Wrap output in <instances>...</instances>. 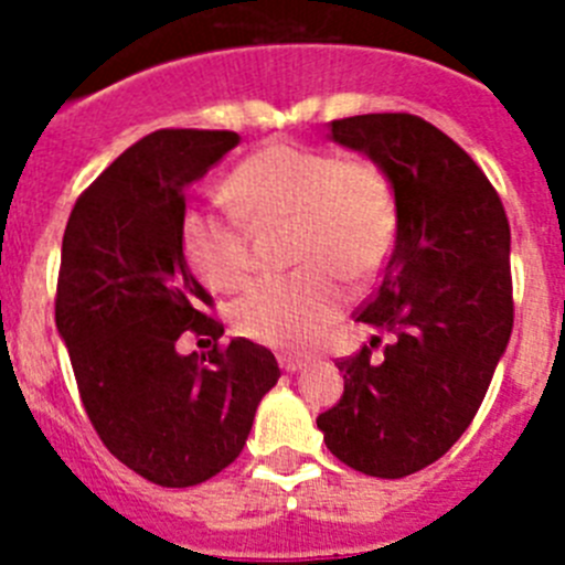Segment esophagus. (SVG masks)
I'll return each instance as SVG.
<instances>
[{
    "instance_id": "34e87169",
    "label": "esophagus",
    "mask_w": 565,
    "mask_h": 565,
    "mask_svg": "<svg viewBox=\"0 0 565 565\" xmlns=\"http://www.w3.org/2000/svg\"><path fill=\"white\" fill-rule=\"evenodd\" d=\"M279 367L286 373H297L306 367V359H299V356H279Z\"/></svg>"
}]
</instances>
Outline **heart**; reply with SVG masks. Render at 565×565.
<instances>
[{"mask_svg": "<svg viewBox=\"0 0 565 565\" xmlns=\"http://www.w3.org/2000/svg\"><path fill=\"white\" fill-rule=\"evenodd\" d=\"M234 212L192 206L181 217V252L212 291L243 286L252 252L248 228L291 223L286 277L254 282L234 302L239 337L277 351H306L344 308L342 279L376 277L396 243L398 209L391 178L371 161H342L326 149L274 141L226 178Z\"/></svg>", "mask_w": 565, "mask_h": 565, "instance_id": "1", "label": "heart"}]
</instances>
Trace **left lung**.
I'll use <instances>...</instances> for the list:
<instances>
[{"instance_id":"obj_1","label":"left lung","mask_w":565,"mask_h":565,"mask_svg":"<svg viewBox=\"0 0 565 565\" xmlns=\"http://www.w3.org/2000/svg\"><path fill=\"white\" fill-rule=\"evenodd\" d=\"M331 138L367 154L396 194V243L356 313L393 342L339 359L344 393L317 427L348 467L404 478L461 438L507 351L509 221L481 167L418 115H353L331 121Z\"/></svg>"}]
</instances>
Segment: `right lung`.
Returning a JSON list of instances; mask_svg holds the SVG:
<instances>
[{"label":"right lung","instance_id":"add662e5","mask_svg":"<svg viewBox=\"0 0 565 565\" xmlns=\"http://www.w3.org/2000/svg\"><path fill=\"white\" fill-rule=\"evenodd\" d=\"M239 143L228 129H158L118 154L70 212L56 286L89 422L109 452L158 487H194L239 456L279 379L268 348L223 326L181 252L186 189ZM186 330L210 359L177 353Z\"/></svg>","mask_w":565,"mask_h":565}]
</instances>
